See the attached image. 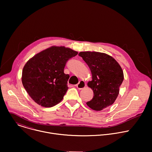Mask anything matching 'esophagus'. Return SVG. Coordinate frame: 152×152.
<instances>
[{"instance_id":"34e87169","label":"esophagus","mask_w":152,"mask_h":152,"mask_svg":"<svg viewBox=\"0 0 152 152\" xmlns=\"http://www.w3.org/2000/svg\"><path fill=\"white\" fill-rule=\"evenodd\" d=\"M86 86V83L85 82L80 80L77 85H76V87L77 88V89H83Z\"/></svg>"}]
</instances>
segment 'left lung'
Returning <instances> with one entry per match:
<instances>
[{
  "instance_id": "8db88e82",
  "label": "left lung",
  "mask_w": 152,
  "mask_h": 152,
  "mask_svg": "<svg viewBox=\"0 0 152 152\" xmlns=\"http://www.w3.org/2000/svg\"><path fill=\"white\" fill-rule=\"evenodd\" d=\"M79 56L88 64L92 73V80L87 85L93 90L94 96L86 104L96 111L110 106L119 95L124 79L121 66L105 53L84 51L79 53Z\"/></svg>"
}]
</instances>
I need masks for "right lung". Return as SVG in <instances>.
Listing matches in <instances>:
<instances>
[{
  "label": "right lung",
  "mask_w": 152,
  "mask_h": 152,
  "mask_svg": "<svg viewBox=\"0 0 152 152\" xmlns=\"http://www.w3.org/2000/svg\"><path fill=\"white\" fill-rule=\"evenodd\" d=\"M77 54L69 48L52 46L28 60L23 67L21 80L35 103L51 107L61 102L68 89L70 77L64 73L66 63Z\"/></svg>",
  "instance_id": "1"
}]
</instances>
